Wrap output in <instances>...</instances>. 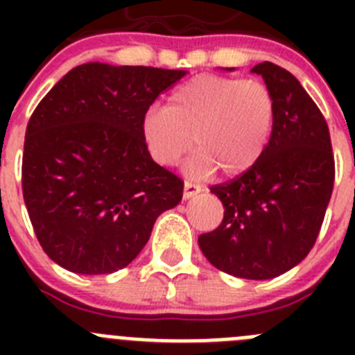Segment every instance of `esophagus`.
<instances>
[{"mask_svg":"<svg viewBox=\"0 0 355 355\" xmlns=\"http://www.w3.org/2000/svg\"><path fill=\"white\" fill-rule=\"evenodd\" d=\"M197 193H200V187L193 181H184V190H183V199H192Z\"/></svg>","mask_w":355,"mask_h":355,"instance_id":"esophagus-1","label":"esophagus"}]
</instances>
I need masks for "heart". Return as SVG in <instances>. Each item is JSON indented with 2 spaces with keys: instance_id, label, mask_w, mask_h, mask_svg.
<instances>
[{
  "instance_id": "b5f03b06",
  "label": "heart",
  "mask_w": 355,
  "mask_h": 355,
  "mask_svg": "<svg viewBox=\"0 0 355 355\" xmlns=\"http://www.w3.org/2000/svg\"><path fill=\"white\" fill-rule=\"evenodd\" d=\"M274 115V96L261 81L200 74L174 90L167 110L144 115L142 137L162 165L178 163L196 144L187 172L236 175L263 155Z\"/></svg>"
}]
</instances>
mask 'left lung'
<instances>
[{
  "label": "left lung",
  "mask_w": 355,
  "mask_h": 355,
  "mask_svg": "<svg viewBox=\"0 0 355 355\" xmlns=\"http://www.w3.org/2000/svg\"><path fill=\"white\" fill-rule=\"evenodd\" d=\"M250 72L274 96L270 140L249 171L211 187L224 220L200 234L199 247L218 270L265 281L291 270L315 245L334 184V156L327 122L299 80L272 62Z\"/></svg>",
  "instance_id": "8db88e82"
}]
</instances>
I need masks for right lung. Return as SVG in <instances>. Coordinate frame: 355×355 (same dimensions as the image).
I'll list each match as a JSON object with an SVG mask.
<instances>
[{
	"label": "right lung",
	"instance_id": "right-lung-1",
	"mask_svg": "<svg viewBox=\"0 0 355 355\" xmlns=\"http://www.w3.org/2000/svg\"><path fill=\"white\" fill-rule=\"evenodd\" d=\"M187 74L81 64L46 94L24 137L23 197L40 247L74 274H114L175 208L183 181L150 158L142 119Z\"/></svg>",
	"mask_w": 355,
	"mask_h": 355
}]
</instances>
